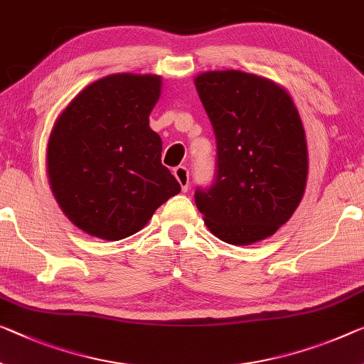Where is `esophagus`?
<instances>
[{
    "instance_id": "1",
    "label": "esophagus",
    "mask_w": 364,
    "mask_h": 364,
    "mask_svg": "<svg viewBox=\"0 0 364 364\" xmlns=\"http://www.w3.org/2000/svg\"><path fill=\"white\" fill-rule=\"evenodd\" d=\"M174 176H176V178L178 181V183H181V187H182V192H187L188 190V177H190V174H188V169L186 166H178V167H176L174 169Z\"/></svg>"
}]
</instances>
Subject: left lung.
Wrapping results in <instances>:
<instances>
[{
  "label": "left lung",
  "mask_w": 364,
  "mask_h": 364,
  "mask_svg": "<svg viewBox=\"0 0 364 364\" xmlns=\"http://www.w3.org/2000/svg\"><path fill=\"white\" fill-rule=\"evenodd\" d=\"M195 86L216 136L215 181L195 190L197 208L228 244L272 236L306 188V135L291 97L236 70L203 73Z\"/></svg>",
  "instance_id": "8db88e82"
}]
</instances>
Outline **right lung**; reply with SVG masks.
I'll return each instance as SVG.
<instances>
[{"label":"right lung","mask_w":364,"mask_h":364,"mask_svg":"<svg viewBox=\"0 0 364 364\" xmlns=\"http://www.w3.org/2000/svg\"><path fill=\"white\" fill-rule=\"evenodd\" d=\"M159 94V76L102 77L77 94L53 127L50 186L65 215L91 236H132L181 192L161 164V136L149 128Z\"/></svg>","instance_id":"1"}]
</instances>
